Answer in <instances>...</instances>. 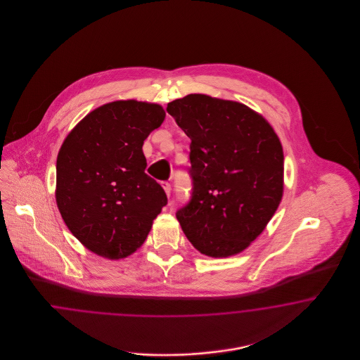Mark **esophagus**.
<instances>
[{"mask_svg": "<svg viewBox=\"0 0 360 360\" xmlns=\"http://www.w3.org/2000/svg\"><path fill=\"white\" fill-rule=\"evenodd\" d=\"M162 186L165 188L166 194L170 197V193H172V184H170V182H167V181H163V182H162Z\"/></svg>", "mask_w": 360, "mask_h": 360, "instance_id": "obj_1", "label": "esophagus"}]
</instances>
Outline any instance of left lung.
<instances>
[{"mask_svg":"<svg viewBox=\"0 0 360 360\" xmlns=\"http://www.w3.org/2000/svg\"><path fill=\"white\" fill-rule=\"evenodd\" d=\"M167 112L190 137L191 197L176 219L204 255H236L274 216L283 193V151L271 125L248 106L188 94Z\"/></svg>","mask_w":360,"mask_h":360,"instance_id":"8db88e82","label":"left lung"}]
</instances>
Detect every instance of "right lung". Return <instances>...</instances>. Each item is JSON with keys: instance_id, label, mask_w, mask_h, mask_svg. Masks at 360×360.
Listing matches in <instances>:
<instances>
[{"instance_id": "add662e5", "label": "right lung", "mask_w": 360, "mask_h": 360, "mask_svg": "<svg viewBox=\"0 0 360 360\" xmlns=\"http://www.w3.org/2000/svg\"><path fill=\"white\" fill-rule=\"evenodd\" d=\"M156 103H106L63 141L56 159V204L70 232L108 259L135 252L167 204L147 175L143 143L165 120Z\"/></svg>"}]
</instances>
